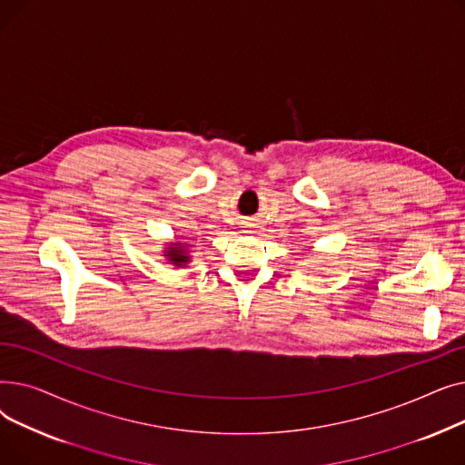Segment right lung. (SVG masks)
I'll list each match as a JSON object with an SVG mask.
<instances>
[{"instance_id":"right-lung-1","label":"right lung","mask_w":465,"mask_h":465,"mask_svg":"<svg viewBox=\"0 0 465 465\" xmlns=\"http://www.w3.org/2000/svg\"><path fill=\"white\" fill-rule=\"evenodd\" d=\"M167 249H163L162 256L169 262L173 263L175 267H186V263L192 262V256H190V245L188 242H181V241H175V242H167L165 245Z\"/></svg>"}]
</instances>
